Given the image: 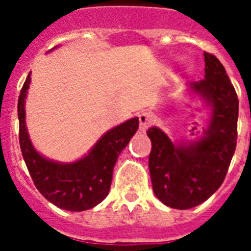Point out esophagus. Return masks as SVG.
<instances>
[{"label":"esophagus","mask_w":251,"mask_h":251,"mask_svg":"<svg viewBox=\"0 0 251 251\" xmlns=\"http://www.w3.org/2000/svg\"><path fill=\"white\" fill-rule=\"evenodd\" d=\"M138 118H139V129L143 130V131H145V130L151 125V122H152L151 114L147 113V112H142V113L138 116Z\"/></svg>","instance_id":"obj_1"}]
</instances>
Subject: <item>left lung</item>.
Returning a JSON list of instances; mask_svg holds the SVG:
<instances>
[{
    "mask_svg": "<svg viewBox=\"0 0 251 251\" xmlns=\"http://www.w3.org/2000/svg\"><path fill=\"white\" fill-rule=\"evenodd\" d=\"M204 79L190 83L210 108L203 137L173 143L156 126L147 130L152 150L149 168L153 193L177 210H189L210 198L222 186L237 141L238 99L222 62L204 52Z\"/></svg>",
    "mask_w": 251,
    "mask_h": 251,
    "instance_id": "1",
    "label": "left lung"
}]
</instances>
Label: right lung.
Listing matches in <instances>:
<instances>
[{
  "mask_svg": "<svg viewBox=\"0 0 251 251\" xmlns=\"http://www.w3.org/2000/svg\"><path fill=\"white\" fill-rule=\"evenodd\" d=\"M29 75L18 99L19 143L29 176L41 195L54 206L76 212L92 208L109 193L116 161L138 130L139 121L134 117L106 131L88 155L74 163L48 160L33 149L25 127V100L31 82Z\"/></svg>",
  "mask_w": 251,
  "mask_h": 251,
  "instance_id": "obj_1",
  "label": "right lung"
}]
</instances>
